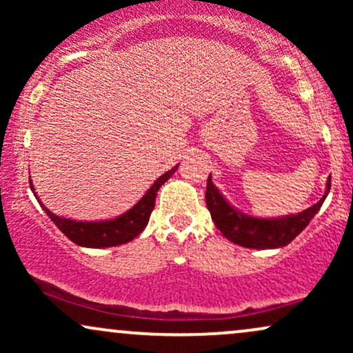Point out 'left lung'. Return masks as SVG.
Segmentation results:
<instances>
[{
	"mask_svg": "<svg viewBox=\"0 0 353 353\" xmlns=\"http://www.w3.org/2000/svg\"><path fill=\"white\" fill-rule=\"evenodd\" d=\"M330 192V177L327 179L325 194L317 204L299 214L282 217H255L234 208L224 194L216 188L212 176L208 177L205 204L216 228L222 236L234 244L249 249H281L294 241L322 208L323 201Z\"/></svg>",
	"mask_w": 353,
	"mask_h": 353,
	"instance_id": "left-lung-1",
	"label": "left lung"
}]
</instances>
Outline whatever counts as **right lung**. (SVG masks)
<instances>
[{
    "mask_svg": "<svg viewBox=\"0 0 353 353\" xmlns=\"http://www.w3.org/2000/svg\"><path fill=\"white\" fill-rule=\"evenodd\" d=\"M177 168H179V164L174 165L172 169H169L163 176L157 177L152 182L151 188L145 190L144 196L131 209L125 210L121 216H116L112 219H103V221H76V219L56 216L54 212H51L43 204L38 194L34 192V185L31 182V177L30 185L31 190L34 192L36 199L39 202V205L48 214V217L54 222L56 228L70 239L71 242H74V244L81 247H89V249H104V247H114L125 244V242H131L132 239L143 232L145 225H148L149 217H151L154 204H156L157 190L177 171Z\"/></svg>",
    "mask_w": 353,
    "mask_h": 353,
    "instance_id": "obj_1",
    "label": "right lung"
}]
</instances>
